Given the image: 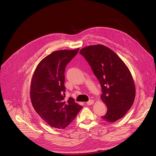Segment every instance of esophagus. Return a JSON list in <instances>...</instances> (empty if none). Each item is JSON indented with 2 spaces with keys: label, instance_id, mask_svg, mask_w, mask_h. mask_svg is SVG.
<instances>
[{
  "label": "esophagus",
  "instance_id": "1",
  "mask_svg": "<svg viewBox=\"0 0 156 156\" xmlns=\"http://www.w3.org/2000/svg\"><path fill=\"white\" fill-rule=\"evenodd\" d=\"M94 104V101L93 100H90L89 101H87L86 102V104L88 105H92Z\"/></svg>",
  "mask_w": 156,
  "mask_h": 156
}]
</instances>
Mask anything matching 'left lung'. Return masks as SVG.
Segmentation results:
<instances>
[{
  "label": "left lung",
  "instance_id": "obj_1",
  "mask_svg": "<svg viewBox=\"0 0 156 156\" xmlns=\"http://www.w3.org/2000/svg\"><path fill=\"white\" fill-rule=\"evenodd\" d=\"M80 53L90 65L101 86V98L107 107L102 119L110 123L122 119L131 107L136 94L128 68L113 51L101 44L85 47Z\"/></svg>",
  "mask_w": 156,
  "mask_h": 156
}]
</instances>
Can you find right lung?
I'll use <instances>...</instances> for the list:
<instances>
[{"label":"right lung","instance_id":"right-lung-1","mask_svg":"<svg viewBox=\"0 0 156 156\" xmlns=\"http://www.w3.org/2000/svg\"><path fill=\"white\" fill-rule=\"evenodd\" d=\"M78 51L79 48L53 52L39 62L33 75L32 105L41 118L53 128L64 129L83 108L72 98L64 100L65 67Z\"/></svg>","mask_w":156,"mask_h":156}]
</instances>
